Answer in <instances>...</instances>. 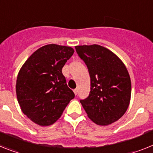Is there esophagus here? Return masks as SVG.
I'll return each instance as SVG.
<instances>
[{
    "mask_svg": "<svg viewBox=\"0 0 153 153\" xmlns=\"http://www.w3.org/2000/svg\"><path fill=\"white\" fill-rule=\"evenodd\" d=\"M74 94H75L76 95L78 94V89H74Z\"/></svg>",
    "mask_w": 153,
    "mask_h": 153,
    "instance_id": "1",
    "label": "esophagus"
}]
</instances>
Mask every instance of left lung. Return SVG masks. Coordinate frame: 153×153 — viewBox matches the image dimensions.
Instances as JSON below:
<instances>
[{"instance_id":"obj_1","label":"left lung","mask_w":153,"mask_h":153,"mask_svg":"<svg viewBox=\"0 0 153 153\" xmlns=\"http://www.w3.org/2000/svg\"><path fill=\"white\" fill-rule=\"evenodd\" d=\"M91 77V91L81 100L87 116L98 125H109L120 119L130 104L131 83L127 68L113 52L101 45H76Z\"/></svg>"}]
</instances>
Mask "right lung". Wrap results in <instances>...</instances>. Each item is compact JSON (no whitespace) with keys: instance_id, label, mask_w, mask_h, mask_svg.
Returning <instances> with one entry per match:
<instances>
[{"instance_id":"obj_1","label":"right lung","mask_w":153,"mask_h":153,"mask_svg":"<svg viewBox=\"0 0 153 153\" xmlns=\"http://www.w3.org/2000/svg\"><path fill=\"white\" fill-rule=\"evenodd\" d=\"M70 46L49 44L35 51L22 65L16 80L21 110L34 123L49 126L74 98L62 69L73 56Z\"/></svg>"}]
</instances>
